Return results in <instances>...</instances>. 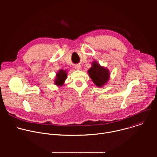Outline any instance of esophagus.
Listing matches in <instances>:
<instances>
[{"label":"esophagus","mask_w":157,"mask_h":157,"mask_svg":"<svg viewBox=\"0 0 157 157\" xmlns=\"http://www.w3.org/2000/svg\"><path fill=\"white\" fill-rule=\"evenodd\" d=\"M75 68L77 70H80L81 69V66L79 65V64H77L75 66Z\"/></svg>","instance_id":"esophagus-1"}]
</instances>
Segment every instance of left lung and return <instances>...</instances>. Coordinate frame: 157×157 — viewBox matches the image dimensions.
I'll return each mask as SVG.
<instances>
[{"label": "left lung", "instance_id": "1", "mask_svg": "<svg viewBox=\"0 0 157 157\" xmlns=\"http://www.w3.org/2000/svg\"><path fill=\"white\" fill-rule=\"evenodd\" d=\"M87 73L94 84L99 87H102L107 84L110 75L109 70L100 65L96 60L92 62L91 68L88 70Z\"/></svg>", "mask_w": 157, "mask_h": 157}]
</instances>
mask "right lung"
Wrapping results in <instances>:
<instances>
[{"label":"right lung","mask_w":157,"mask_h":157,"mask_svg":"<svg viewBox=\"0 0 157 157\" xmlns=\"http://www.w3.org/2000/svg\"><path fill=\"white\" fill-rule=\"evenodd\" d=\"M66 78H67V71L64 70H60L56 73L55 80H54V83L55 85L59 87L62 86L64 84Z\"/></svg>","instance_id":"right-lung-1"}]
</instances>
